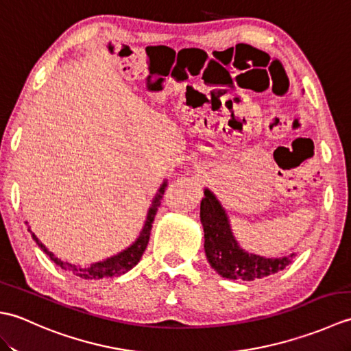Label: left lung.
Listing matches in <instances>:
<instances>
[{
	"mask_svg": "<svg viewBox=\"0 0 351 351\" xmlns=\"http://www.w3.org/2000/svg\"><path fill=\"white\" fill-rule=\"evenodd\" d=\"M200 202V223L205 232L208 263L221 278L232 280H256L283 270L293 263L295 253L280 258H265L245 252L235 240L229 215L211 190H204Z\"/></svg>",
	"mask_w": 351,
	"mask_h": 351,
	"instance_id": "1",
	"label": "left lung"
}]
</instances>
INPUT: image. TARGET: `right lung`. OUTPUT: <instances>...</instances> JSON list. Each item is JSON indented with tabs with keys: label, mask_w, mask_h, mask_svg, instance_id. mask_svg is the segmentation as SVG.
Instances as JSON below:
<instances>
[{
	"label": "right lung",
	"mask_w": 351,
	"mask_h": 351,
	"mask_svg": "<svg viewBox=\"0 0 351 351\" xmlns=\"http://www.w3.org/2000/svg\"><path fill=\"white\" fill-rule=\"evenodd\" d=\"M166 187H167V180H164V182L160 185L158 191H156V195L152 199V204L147 210L145 225H143V228H141L138 237L136 238V241H132V244H130L126 249L116 253V255L106 258L102 261H98V263H93L87 267H80V265L66 263V261H62L60 258H57L54 253L48 250L47 245H45L39 240V238L36 237L32 228L28 226V230H29V234H32L36 244L39 245V247L45 253H47V255L51 258V261H54L56 265L62 267L63 270L72 271L73 274H77V276H80V278L87 279V280H93V279L98 280V279H104V278H113V276H121V274L128 273L131 268L136 267L138 264V261L141 259V255H143V252L149 243V237H151V229H152L155 214H156V211H158V206L161 205V199H162L164 191H166ZM25 223L28 225V221H25Z\"/></svg>",
	"instance_id": "1"
}]
</instances>
